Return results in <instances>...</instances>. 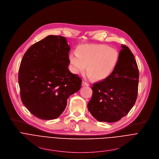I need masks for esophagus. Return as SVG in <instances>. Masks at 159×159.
<instances>
[{
    "mask_svg": "<svg viewBox=\"0 0 159 159\" xmlns=\"http://www.w3.org/2000/svg\"><path fill=\"white\" fill-rule=\"evenodd\" d=\"M82 86H89V84L88 83H86V82H85V81H82Z\"/></svg>",
    "mask_w": 159,
    "mask_h": 159,
    "instance_id": "34e87169",
    "label": "esophagus"
}]
</instances>
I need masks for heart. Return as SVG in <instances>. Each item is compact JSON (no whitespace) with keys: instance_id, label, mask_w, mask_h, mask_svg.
I'll return each instance as SVG.
<instances>
[{"instance_id":"heart-1","label":"heart","mask_w":159,"mask_h":159,"mask_svg":"<svg viewBox=\"0 0 159 159\" xmlns=\"http://www.w3.org/2000/svg\"><path fill=\"white\" fill-rule=\"evenodd\" d=\"M119 54L117 51L103 44H84L76 49V54L70 53L69 61L75 74L86 71L96 81L108 78L115 68Z\"/></svg>"}]
</instances>
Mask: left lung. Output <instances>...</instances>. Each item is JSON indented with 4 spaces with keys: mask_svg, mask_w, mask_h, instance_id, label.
Returning a JSON list of instances; mask_svg holds the SVG:
<instances>
[{
    "mask_svg": "<svg viewBox=\"0 0 159 159\" xmlns=\"http://www.w3.org/2000/svg\"><path fill=\"white\" fill-rule=\"evenodd\" d=\"M117 64L110 76L93 84L88 109L100 122H114L126 116L134 105L139 70L130 49L121 45Z\"/></svg>",
    "mask_w": 159,
    "mask_h": 159,
    "instance_id": "left-lung-1",
    "label": "left lung"
}]
</instances>
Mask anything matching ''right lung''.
Instances as JSON below:
<instances>
[{
    "mask_svg": "<svg viewBox=\"0 0 159 159\" xmlns=\"http://www.w3.org/2000/svg\"><path fill=\"white\" fill-rule=\"evenodd\" d=\"M69 45L66 39L49 35L25 52L19 69L23 103L34 116L57 119L70 95L81 86V79L69 70Z\"/></svg>",
    "mask_w": 159,
    "mask_h": 159,
    "instance_id": "add662e5",
    "label": "right lung"
}]
</instances>
